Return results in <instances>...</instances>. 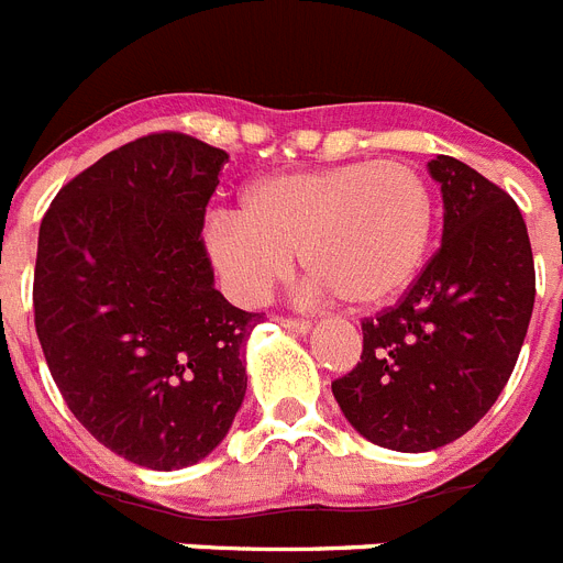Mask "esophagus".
<instances>
[{
    "label": "esophagus",
    "mask_w": 563,
    "mask_h": 563,
    "mask_svg": "<svg viewBox=\"0 0 563 563\" xmlns=\"http://www.w3.org/2000/svg\"><path fill=\"white\" fill-rule=\"evenodd\" d=\"M278 322H282V328H287V331H292V333L310 331V319H292V316H282Z\"/></svg>",
    "instance_id": "obj_1"
}]
</instances>
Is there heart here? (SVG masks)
<instances>
[{
    "label": "heart",
    "instance_id": "1",
    "mask_svg": "<svg viewBox=\"0 0 563 563\" xmlns=\"http://www.w3.org/2000/svg\"><path fill=\"white\" fill-rule=\"evenodd\" d=\"M434 230V198L399 161L282 172L212 212L203 244L232 299L255 305L301 262L351 308H376L415 282Z\"/></svg>",
    "mask_w": 563,
    "mask_h": 563
}]
</instances>
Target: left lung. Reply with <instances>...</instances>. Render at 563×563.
I'll list each match as a JSON object with an SVG mask.
<instances>
[{"label": "left lung", "instance_id": "8db88e82", "mask_svg": "<svg viewBox=\"0 0 563 563\" xmlns=\"http://www.w3.org/2000/svg\"><path fill=\"white\" fill-rule=\"evenodd\" d=\"M429 175L443 192V244L399 305L362 322V362L331 385L371 443L431 452L463 438L512 376L536 305L518 203L457 157Z\"/></svg>", "mask_w": 563, "mask_h": 563}]
</instances>
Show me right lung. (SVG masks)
<instances>
[{"mask_svg": "<svg viewBox=\"0 0 563 563\" xmlns=\"http://www.w3.org/2000/svg\"><path fill=\"white\" fill-rule=\"evenodd\" d=\"M224 148L137 137L68 180L40 224L34 322L71 415L106 449L172 472L227 438L262 313L216 290L201 230Z\"/></svg>", "mask_w": 563, "mask_h": 563, "instance_id": "1", "label": "right lung"}]
</instances>
